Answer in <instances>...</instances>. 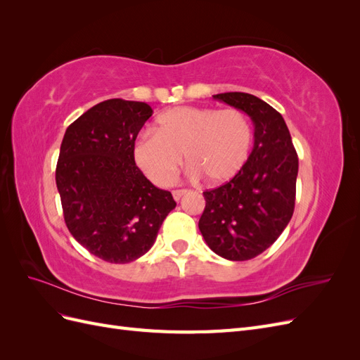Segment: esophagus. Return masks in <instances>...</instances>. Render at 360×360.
<instances>
[{
	"mask_svg": "<svg viewBox=\"0 0 360 360\" xmlns=\"http://www.w3.org/2000/svg\"><path fill=\"white\" fill-rule=\"evenodd\" d=\"M186 193H188L186 189H177V191L172 192V197H174V200H176V201H180V198L183 197V195H186Z\"/></svg>",
	"mask_w": 360,
	"mask_h": 360,
	"instance_id": "1",
	"label": "esophagus"
}]
</instances>
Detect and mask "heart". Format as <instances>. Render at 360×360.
Wrapping results in <instances>:
<instances>
[{
    "mask_svg": "<svg viewBox=\"0 0 360 360\" xmlns=\"http://www.w3.org/2000/svg\"><path fill=\"white\" fill-rule=\"evenodd\" d=\"M252 143V123L240 110L177 106L156 117L155 134L136 138L132 158L159 186L176 181L181 155L191 177L201 176L205 183L222 184L242 171Z\"/></svg>",
    "mask_w": 360,
    "mask_h": 360,
    "instance_id": "1",
    "label": "heart"
}]
</instances>
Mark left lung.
Returning a JSON list of instances; mask_svg holds the SVG:
<instances>
[{
  "mask_svg": "<svg viewBox=\"0 0 360 360\" xmlns=\"http://www.w3.org/2000/svg\"><path fill=\"white\" fill-rule=\"evenodd\" d=\"M214 101L243 111L254 123V148L242 171L205 191L200 231L214 254L246 261L264 252L288 225L296 201L299 159L282 115L248 93H221Z\"/></svg>",
  "mask_w": 360,
  "mask_h": 360,
  "instance_id": "8db88e82",
  "label": "left lung"
}]
</instances>
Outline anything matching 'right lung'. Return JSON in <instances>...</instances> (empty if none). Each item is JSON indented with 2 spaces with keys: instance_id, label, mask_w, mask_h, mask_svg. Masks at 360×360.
I'll list each match as a JSON object with an SVG mask.
<instances>
[{
  "instance_id": "right-lung-1",
  "label": "right lung",
  "mask_w": 360,
  "mask_h": 360,
  "mask_svg": "<svg viewBox=\"0 0 360 360\" xmlns=\"http://www.w3.org/2000/svg\"><path fill=\"white\" fill-rule=\"evenodd\" d=\"M151 114L144 102H101L68 127L60 147L56 181L64 221L76 242L108 263L126 264L148 252L177 205L132 158Z\"/></svg>"
}]
</instances>
